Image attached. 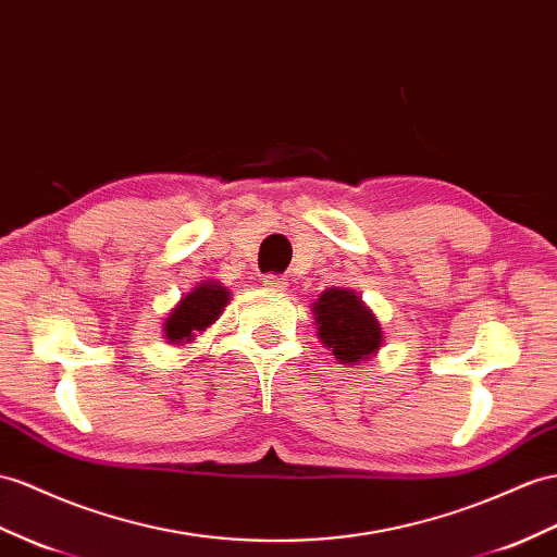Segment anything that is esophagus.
<instances>
[{
  "label": "esophagus",
  "mask_w": 557,
  "mask_h": 557,
  "mask_svg": "<svg viewBox=\"0 0 557 557\" xmlns=\"http://www.w3.org/2000/svg\"><path fill=\"white\" fill-rule=\"evenodd\" d=\"M263 284L268 292H284V287H287V280H284L282 275H265Z\"/></svg>",
  "instance_id": "obj_1"
}]
</instances>
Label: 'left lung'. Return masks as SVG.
Here are the masks:
<instances>
[{"instance_id": "8db88e82", "label": "left lung", "mask_w": 557, "mask_h": 557, "mask_svg": "<svg viewBox=\"0 0 557 557\" xmlns=\"http://www.w3.org/2000/svg\"><path fill=\"white\" fill-rule=\"evenodd\" d=\"M318 336L326 348H332L341 364L369 362L379 352L383 332L381 324L362 298L350 289H326L312 304Z\"/></svg>"}]
</instances>
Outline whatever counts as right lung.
<instances>
[{
  "instance_id": "obj_1",
  "label": "right lung",
  "mask_w": 557,
  "mask_h": 557,
  "mask_svg": "<svg viewBox=\"0 0 557 557\" xmlns=\"http://www.w3.org/2000/svg\"><path fill=\"white\" fill-rule=\"evenodd\" d=\"M231 301L227 292L219 282H199L197 287L185 294L178 306L164 320V336L171 346L193 344L197 334H202L209 324L219 320L223 308Z\"/></svg>"
}]
</instances>
